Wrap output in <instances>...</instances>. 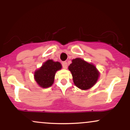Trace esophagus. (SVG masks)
<instances>
[{"mask_svg": "<svg viewBox=\"0 0 130 130\" xmlns=\"http://www.w3.org/2000/svg\"><path fill=\"white\" fill-rule=\"evenodd\" d=\"M62 66L64 69H67V67H68V64H67V62H62Z\"/></svg>", "mask_w": 130, "mask_h": 130, "instance_id": "obj_1", "label": "esophagus"}]
</instances>
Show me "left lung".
Listing matches in <instances>:
<instances>
[{"label":"left lung","instance_id":"left-lung-1","mask_svg":"<svg viewBox=\"0 0 130 130\" xmlns=\"http://www.w3.org/2000/svg\"><path fill=\"white\" fill-rule=\"evenodd\" d=\"M71 73L74 85L81 90H88L98 81L100 72L92 63H89L81 58L73 59L68 66Z\"/></svg>","mask_w":130,"mask_h":130}]
</instances>
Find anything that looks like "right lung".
<instances>
[{
  "mask_svg": "<svg viewBox=\"0 0 130 130\" xmlns=\"http://www.w3.org/2000/svg\"><path fill=\"white\" fill-rule=\"evenodd\" d=\"M62 68L59 62L49 59L43 63L40 68L34 72V79L40 87L48 88L53 84L55 75L58 70Z\"/></svg>",
  "mask_w": 130,
  "mask_h": 130,
  "instance_id": "1",
  "label": "right lung"
}]
</instances>
